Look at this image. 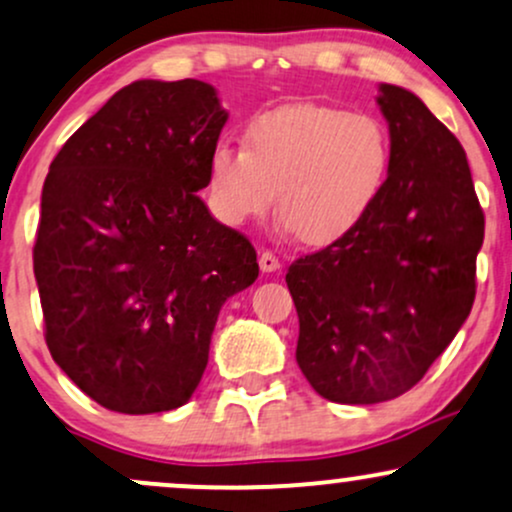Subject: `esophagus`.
<instances>
[{
  "mask_svg": "<svg viewBox=\"0 0 512 512\" xmlns=\"http://www.w3.org/2000/svg\"><path fill=\"white\" fill-rule=\"evenodd\" d=\"M281 267V262H279V257L274 255V252H262L260 255V269L264 274H269V272H276V269Z\"/></svg>",
  "mask_w": 512,
  "mask_h": 512,
  "instance_id": "34e87169",
  "label": "esophagus"
}]
</instances>
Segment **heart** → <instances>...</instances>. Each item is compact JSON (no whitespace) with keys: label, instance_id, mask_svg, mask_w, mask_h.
Listing matches in <instances>:
<instances>
[{"label":"heart","instance_id":"1","mask_svg":"<svg viewBox=\"0 0 512 512\" xmlns=\"http://www.w3.org/2000/svg\"><path fill=\"white\" fill-rule=\"evenodd\" d=\"M391 135L379 116L298 104L250 121L245 147L209 155L214 212L229 226L279 214L307 245H329L367 217L391 171Z\"/></svg>","mask_w":512,"mask_h":512}]
</instances>
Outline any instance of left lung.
Here are the masks:
<instances>
[{
    "label": "left lung",
    "mask_w": 512,
    "mask_h": 512,
    "mask_svg": "<svg viewBox=\"0 0 512 512\" xmlns=\"http://www.w3.org/2000/svg\"><path fill=\"white\" fill-rule=\"evenodd\" d=\"M379 92L393 147L384 193L286 274L298 367L319 396L346 405L398 398L427 374L470 315L484 240L463 145L410 90Z\"/></svg>",
    "instance_id": "1"
}]
</instances>
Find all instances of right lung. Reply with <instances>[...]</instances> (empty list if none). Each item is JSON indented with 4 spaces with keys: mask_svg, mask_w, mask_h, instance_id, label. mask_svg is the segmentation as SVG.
I'll return each mask as SVG.
<instances>
[{
    "mask_svg": "<svg viewBox=\"0 0 512 512\" xmlns=\"http://www.w3.org/2000/svg\"><path fill=\"white\" fill-rule=\"evenodd\" d=\"M226 119L209 83L135 80L49 164L33 248L45 341L102 408L188 403L221 305L260 274L197 195Z\"/></svg>",
    "mask_w": 512,
    "mask_h": 512,
    "instance_id": "obj_1",
    "label": "right lung"
}]
</instances>
